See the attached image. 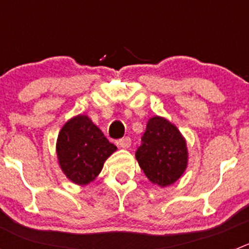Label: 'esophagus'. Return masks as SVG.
Here are the masks:
<instances>
[{"instance_id":"1","label":"esophagus","mask_w":249,"mask_h":249,"mask_svg":"<svg viewBox=\"0 0 249 249\" xmlns=\"http://www.w3.org/2000/svg\"><path fill=\"white\" fill-rule=\"evenodd\" d=\"M118 144L120 145V148L127 149V148H130V145H131V140H130V137H124V139L119 140Z\"/></svg>"}]
</instances>
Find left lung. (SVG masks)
<instances>
[{
	"label": "left lung",
	"instance_id": "obj_1",
	"mask_svg": "<svg viewBox=\"0 0 249 249\" xmlns=\"http://www.w3.org/2000/svg\"><path fill=\"white\" fill-rule=\"evenodd\" d=\"M136 159L148 179L159 187L177 182L188 166V147L184 136L164 117L149 118Z\"/></svg>",
	"mask_w": 249,
	"mask_h": 249
}]
</instances>
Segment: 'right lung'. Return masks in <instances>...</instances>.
I'll list each match as a JSON object with an SVG mask.
<instances>
[{"label": "right lung", "instance_id": "1", "mask_svg": "<svg viewBox=\"0 0 249 249\" xmlns=\"http://www.w3.org/2000/svg\"><path fill=\"white\" fill-rule=\"evenodd\" d=\"M117 150L88 115L78 114L65 123L56 140L57 162L64 175L78 185H87L101 172Z\"/></svg>", "mask_w": 249, "mask_h": 249}]
</instances>
